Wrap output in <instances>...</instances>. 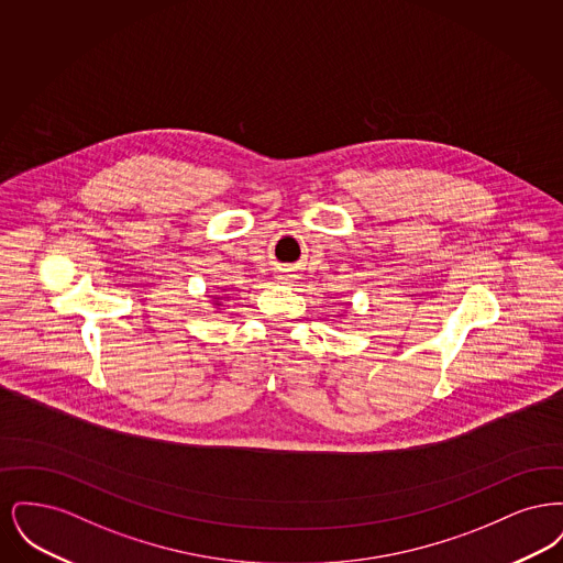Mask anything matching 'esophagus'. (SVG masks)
<instances>
[{
	"mask_svg": "<svg viewBox=\"0 0 563 563\" xmlns=\"http://www.w3.org/2000/svg\"><path fill=\"white\" fill-rule=\"evenodd\" d=\"M294 272L287 269V272H280V274H278V280H280V283H294Z\"/></svg>",
	"mask_w": 563,
	"mask_h": 563,
	"instance_id": "34e87169",
	"label": "esophagus"
}]
</instances>
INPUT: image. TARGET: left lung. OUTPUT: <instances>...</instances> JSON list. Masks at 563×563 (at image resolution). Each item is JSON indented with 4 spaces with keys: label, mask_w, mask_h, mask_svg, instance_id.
<instances>
[{
    "label": "left lung",
    "mask_w": 563,
    "mask_h": 563,
    "mask_svg": "<svg viewBox=\"0 0 563 563\" xmlns=\"http://www.w3.org/2000/svg\"><path fill=\"white\" fill-rule=\"evenodd\" d=\"M342 317H344V314H342Z\"/></svg>",
    "instance_id": "left-lung-1"
}]
</instances>
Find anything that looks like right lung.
I'll return each mask as SVG.
<instances>
[{"label": "right lung", "instance_id": "obj_1", "mask_svg": "<svg viewBox=\"0 0 563 563\" xmlns=\"http://www.w3.org/2000/svg\"><path fill=\"white\" fill-rule=\"evenodd\" d=\"M225 301H230V294L223 289L221 294L211 295V303H213L214 312L225 308Z\"/></svg>", "mask_w": 563, "mask_h": 563}]
</instances>
